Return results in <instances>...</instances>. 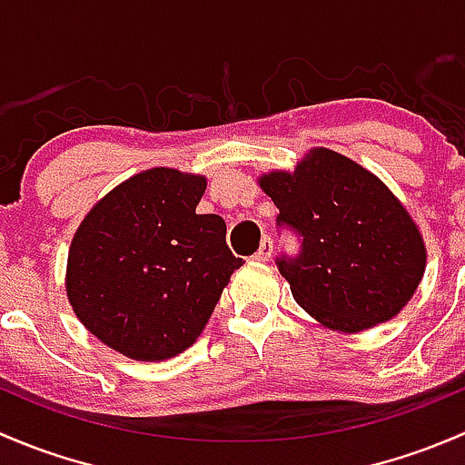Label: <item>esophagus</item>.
Wrapping results in <instances>:
<instances>
[{"label":"esophagus","instance_id":"esophagus-1","mask_svg":"<svg viewBox=\"0 0 465 465\" xmlns=\"http://www.w3.org/2000/svg\"><path fill=\"white\" fill-rule=\"evenodd\" d=\"M272 250H274V242H272L270 236H262L259 250H256L254 259L256 261H270L272 259Z\"/></svg>","mask_w":465,"mask_h":465}]
</instances>
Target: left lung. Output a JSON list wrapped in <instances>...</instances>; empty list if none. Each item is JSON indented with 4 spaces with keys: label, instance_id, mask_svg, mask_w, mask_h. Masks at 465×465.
I'll use <instances>...</instances> for the list:
<instances>
[{
    "label": "left lung",
    "instance_id": "8db88e82",
    "mask_svg": "<svg viewBox=\"0 0 465 465\" xmlns=\"http://www.w3.org/2000/svg\"><path fill=\"white\" fill-rule=\"evenodd\" d=\"M261 186L279 209L276 227L299 238L276 256L292 297L323 326L358 332L401 312L425 272V245L391 191L332 150L315 148L294 173Z\"/></svg>",
    "mask_w": 465,
    "mask_h": 465
}]
</instances>
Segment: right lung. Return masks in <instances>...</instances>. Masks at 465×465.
Instances as JSON below:
<instances>
[{
    "instance_id": "1",
    "label": "right lung",
    "mask_w": 465,
    "mask_h": 465,
    "mask_svg": "<svg viewBox=\"0 0 465 465\" xmlns=\"http://www.w3.org/2000/svg\"><path fill=\"white\" fill-rule=\"evenodd\" d=\"M206 180L150 168L105 195L69 247L67 297L92 335L142 362L175 358L242 265L227 224L195 213Z\"/></svg>"
}]
</instances>
